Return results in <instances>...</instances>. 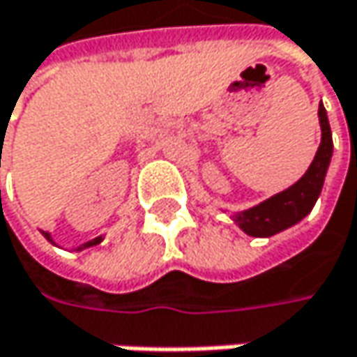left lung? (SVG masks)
I'll list each match as a JSON object with an SVG mask.
<instances>
[{"label":"left lung","mask_w":357,"mask_h":357,"mask_svg":"<svg viewBox=\"0 0 357 357\" xmlns=\"http://www.w3.org/2000/svg\"><path fill=\"white\" fill-rule=\"evenodd\" d=\"M319 122H321V145L317 155L307 169V174L288 190L268 198L266 202L235 214V222L251 237H272L275 233L296 225L312 211L321 190L327 167L333 155V139L327 112L323 104L319 106Z\"/></svg>","instance_id":"left-lung-1"}]
</instances>
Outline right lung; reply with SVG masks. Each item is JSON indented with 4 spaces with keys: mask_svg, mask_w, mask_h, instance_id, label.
Segmentation results:
<instances>
[{
    "mask_svg": "<svg viewBox=\"0 0 357 357\" xmlns=\"http://www.w3.org/2000/svg\"><path fill=\"white\" fill-rule=\"evenodd\" d=\"M43 235H45V237H47L49 241H52V239H50L49 233H43ZM98 243H102V237H96V239H91V241H87V243H83L82 247H79V249H85V247H93V245H98Z\"/></svg>",
    "mask_w": 357,
    "mask_h": 357,
    "instance_id": "obj_1",
    "label": "right lung"
}]
</instances>
